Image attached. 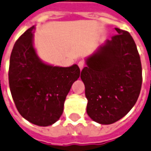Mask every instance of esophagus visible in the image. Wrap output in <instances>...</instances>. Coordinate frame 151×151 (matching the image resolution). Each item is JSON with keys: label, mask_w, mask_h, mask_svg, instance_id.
<instances>
[{"label": "esophagus", "mask_w": 151, "mask_h": 151, "mask_svg": "<svg viewBox=\"0 0 151 151\" xmlns=\"http://www.w3.org/2000/svg\"><path fill=\"white\" fill-rule=\"evenodd\" d=\"M78 66H79V68H80V70H82V69H83V68H84V66H85V63H84V61H80L78 62Z\"/></svg>", "instance_id": "esophagus-1"}]
</instances>
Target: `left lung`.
Listing matches in <instances>:
<instances>
[{
    "instance_id": "8db88e82",
    "label": "left lung",
    "mask_w": 151,
    "mask_h": 151,
    "mask_svg": "<svg viewBox=\"0 0 151 151\" xmlns=\"http://www.w3.org/2000/svg\"><path fill=\"white\" fill-rule=\"evenodd\" d=\"M115 30L118 34L86 59L81 73L87 114L104 125L120 120L132 109L142 82L141 60L134 39L127 31Z\"/></svg>"
}]
</instances>
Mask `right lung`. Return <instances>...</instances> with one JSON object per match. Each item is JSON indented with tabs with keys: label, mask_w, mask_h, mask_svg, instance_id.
Wrapping results in <instances>:
<instances>
[{
	"label": "right lung",
	"mask_w": 151,
	"mask_h": 151,
	"mask_svg": "<svg viewBox=\"0 0 151 151\" xmlns=\"http://www.w3.org/2000/svg\"><path fill=\"white\" fill-rule=\"evenodd\" d=\"M32 26L16 41L9 69L10 91L20 114L41 127L50 126L63 113L73 83L80 76L77 65L52 66L39 59L33 48Z\"/></svg>",
	"instance_id": "1"
}]
</instances>
